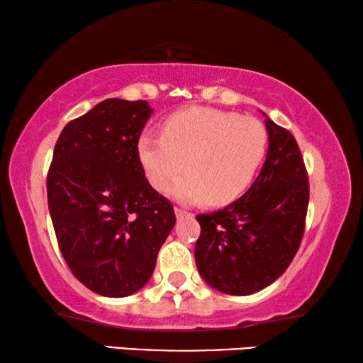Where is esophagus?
Returning a JSON list of instances; mask_svg holds the SVG:
<instances>
[{"label":"esophagus","instance_id":"34e87169","mask_svg":"<svg viewBox=\"0 0 363 363\" xmlns=\"http://www.w3.org/2000/svg\"><path fill=\"white\" fill-rule=\"evenodd\" d=\"M175 215H177V218H183V216H190V213L182 210V208H175Z\"/></svg>","mask_w":363,"mask_h":363}]
</instances>
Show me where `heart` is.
Returning <instances> with one entry per match:
<instances>
[{
	"label": "heart",
	"instance_id": "obj_1",
	"mask_svg": "<svg viewBox=\"0 0 363 363\" xmlns=\"http://www.w3.org/2000/svg\"><path fill=\"white\" fill-rule=\"evenodd\" d=\"M267 132L257 118L210 107L173 113L162 135L143 133L137 152L143 172L157 190H167L182 203L211 205L235 201L251 185L264 160Z\"/></svg>",
	"mask_w": 363,
	"mask_h": 363
}]
</instances>
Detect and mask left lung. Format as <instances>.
Wrapping results in <instances>:
<instances>
[{
    "label": "left lung",
    "mask_w": 363,
    "mask_h": 363,
    "mask_svg": "<svg viewBox=\"0 0 363 363\" xmlns=\"http://www.w3.org/2000/svg\"><path fill=\"white\" fill-rule=\"evenodd\" d=\"M266 116V113H264ZM267 153L241 198L211 215H198L196 267L213 289L250 296L272 284L299 250L309 183L296 138L266 116Z\"/></svg>",
    "instance_id": "obj_1"
}]
</instances>
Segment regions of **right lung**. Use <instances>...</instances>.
<instances>
[{"label": "right lung", "instance_id": "add662e5", "mask_svg": "<svg viewBox=\"0 0 363 363\" xmlns=\"http://www.w3.org/2000/svg\"><path fill=\"white\" fill-rule=\"evenodd\" d=\"M152 112L145 101L107 99L69 122L54 147L48 203L59 247L72 274L106 297L147 284L177 221L138 160Z\"/></svg>", "mask_w": 363, "mask_h": 363}]
</instances>
